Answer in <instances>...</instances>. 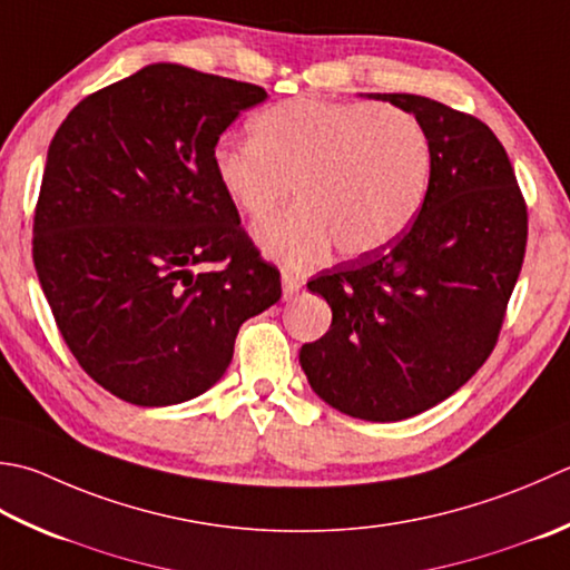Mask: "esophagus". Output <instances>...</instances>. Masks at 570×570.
I'll list each match as a JSON object with an SVG mask.
<instances>
[{
	"instance_id": "1",
	"label": "esophagus",
	"mask_w": 570,
	"mask_h": 570,
	"mask_svg": "<svg viewBox=\"0 0 570 570\" xmlns=\"http://www.w3.org/2000/svg\"><path fill=\"white\" fill-rule=\"evenodd\" d=\"M301 286H304V282H301V276H296L292 272H284L282 274V294H284V298H292L294 294H298Z\"/></svg>"
}]
</instances>
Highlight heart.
Listing matches in <instances>:
<instances>
[{
    "label": "heart",
    "mask_w": 570,
    "mask_h": 570,
    "mask_svg": "<svg viewBox=\"0 0 570 570\" xmlns=\"http://www.w3.org/2000/svg\"><path fill=\"white\" fill-rule=\"evenodd\" d=\"M212 170L244 215H286L254 227L272 259L304 266L336 242L367 256L403 237L425 205L432 145L417 116L371 100L288 98L252 120V140L222 138Z\"/></svg>",
    "instance_id": "b5f03b06"
}]
</instances>
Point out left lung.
<instances>
[{
	"label": "left lung",
	"mask_w": 570,
	"mask_h": 570,
	"mask_svg": "<svg viewBox=\"0 0 570 570\" xmlns=\"http://www.w3.org/2000/svg\"><path fill=\"white\" fill-rule=\"evenodd\" d=\"M365 96L425 126L428 197L390 247L311 278L333 321L298 363L343 415L395 422L448 400L494 351L527 252V205L504 145L482 120L425 96Z\"/></svg>",
	"instance_id": "8db88e82"
}]
</instances>
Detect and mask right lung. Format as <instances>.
<instances>
[{
    "label": "right lung",
    "instance_id": "obj_1",
    "mask_svg": "<svg viewBox=\"0 0 570 570\" xmlns=\"http://www.w3.org/2000/svg\"><path fill=\"white\" fill-rule=\"evenodd\" d=\"M262 100V86L150 63L83 98L49 145L33 266L78 365L130 405L207 393L242 323L282 298L212 170L222 132Z\"/></svg>",
    "mask_w": 570,
    "mask_h": 570
}]
</instances>
